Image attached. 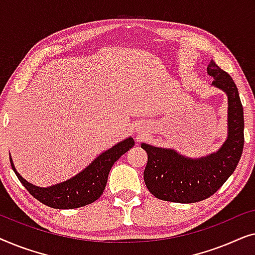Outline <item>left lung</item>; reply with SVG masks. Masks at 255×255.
I'll return each instance as SVG.
<instances>
[{
  "instance_id": "obj_1",
  "label": "left lung",
  "mask_w": 255,
  "mask_h": 255,
  "mask_svg": "<svg viewBox=\"0 0 255 255\" xmlns=\"http://www.w3.org/2000/svg\"><path fill=\"white\" fill-rule=\"evenodd\" d=\"M212 85L228 94L229 135L217 153L188 159L173 149L141 144L147 153L144 170L146 187L153 196L175 203H195L214 195L231 176L244 148V109L238 88L214 61L208 66Z\"/></svg>"
}]
</instances>
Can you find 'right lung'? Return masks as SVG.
<instances>
[{
  "mask_svg": "<svg viewBox=\"0 0 255 255\" xmlns=\"http://www.w3.org/2000/svg\"><path fill=\"white\" fill-rule=\"evenodd\" d=\"M133 145L134 140L132 138L118 142L113 148L97 156L76 176L48 188L36 187L29 183L17 173L11 159L10 162L20 183L41 203L54 209H75L93 203L103 194L111 167L125 152L133 147Z\"/></svg>",
  "mask_w": 255,
  "mask_h": 255,
  "instance_id": "1",
  "label": "right lung"
}]
</instances>
